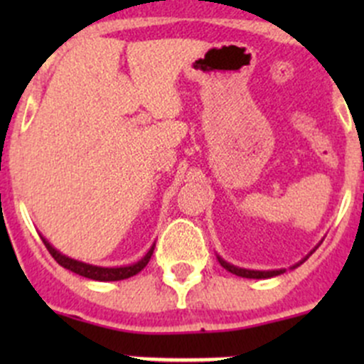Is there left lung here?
I'll list each match as a JSON object with an SVG mask.
<instances>
[{
	"label": "left lung",
	"mask_w": 364,
	"mask_h": 364,
	"mask_svg": "<svg viewBox=\"0 0 364 364\" xmlns=\"http://www.w3.org/2000/svg\"><path fill=\"white\" fill-rule=\"evenodd\" d=\"M304 260H301L299 264H303ZM218 262L222 264L223 267H225L227 271H230L232 274H237V277H243V278H255V280H260V278H271V277H277V274H282L285 269H277V271H253V269H243V267H237V266H232V264L225 262V260L222 259V257H218ZM299 264H296L294 267L299 266Z\"/></svg>",
	"instance_id": "8db88e82"
}]
</instances>
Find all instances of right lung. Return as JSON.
Returning <instances> with one entry per match:
<instances>
[{
    "label": "right lung",
    "instance_id": "1",
    "mask_svg": "<svg viewBox=\"0 0 364 364\" xmlns=\"http://www.w3.org/2000/svg\"><path fill=\"white\" fill-rule=\"evenodd\" d=\"M42 241H43V245H46L47 250H49L50 255L54 257V260H56L60 266H63L65 269H70L72 273H77V274H80V277L91 278V280H97V282H117V280H124V278L134 277V274H137L139 271H142L146 266H148L149 259H151V255H153V250H155V247H151L149 248V252L146 253V255L142 257L139 262L130 264V266L102 267V266H93V264L80 262V260H75V259H70V257L58 252L56 248H54L53 245L46 240V237H42Z\"/></svg>",
    "mask_w": 364,
    "mask_h": 364
}]
</instances>
